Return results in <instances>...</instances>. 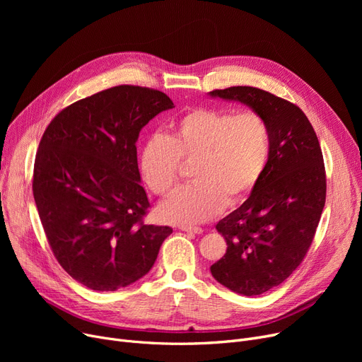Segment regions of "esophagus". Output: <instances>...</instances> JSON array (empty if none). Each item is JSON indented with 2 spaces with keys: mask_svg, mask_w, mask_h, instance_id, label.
Returning <instances> with one entry per match:
<instances>
[{
  "mask_svg": "<svg viewBox=\"0 0 362 362\" xmlns=\"http://www.w3.org/2000/svg\"><path fill=\"white\" fill-rule=\"evenodd\" d=\"M180 229L183 232H187V233H195V235H201L204 230L201 229V227H194V226H180Z\"/></svg>",
  "mask_w": 362,
  "mask_h": 362,
  "instance_id": "34e87169",
  "label": "esophagus"
}]
</instances>
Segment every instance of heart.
I'll use <instances>...</instances> for the list:
<instances>
[{"mask_svg":"<svg viewBox=\"0 0 362 362\" xmlns=\"http://www.w3.org/2000/svg\"><path fill=\"white\" fill-rule=\"evenodd\" d=\"M270 152V126L259 112L198 107L171 122L164 136L146 139L138 167L152 192L168 197L177 185L180 163H192V183L164 201L160 216L173 224H199L252 194Z\"/></svg>","mask_w":362,"mask_h":362,"instance_id":"1","label":"heart"}]
</instances>
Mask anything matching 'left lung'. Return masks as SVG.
Returning a JSON list of instances; mask_svg holds the SVG:
<instances>
[{
  "label": "left lung",
  "mask_w": 362,
  "mask_h": 362,
  "mask_svg": "<svg viewBox=\"0 0 362 362\" xmlns=\"http://www.w3.org/2000/svg\"><path fill=\"white\" fill-rule=\"evenodd\" d=\"M211 97L250 105L272 133L269 165L238 210L216 226L227 243L213 277L254 296L279 286L305 258L326 204V170L308 117L293 103L252 86H230Z\"/></svg>",
  "instance_id": "1"
}]
</instances>
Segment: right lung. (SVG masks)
<instances>
[{
	"mask_svg": "<svg viewBox=\"0 0 362 362\" xmlns=\"http://www.w3.org/2000/svg\"><path fill=\"white\" fill-rule=\"evenodd\" d=\"M161 90L119 85L62 110L33 165V198L54 257L83 286L111 292L139 280L173 232L145 223L136 141L158 112Z\"/></svg>",
	"mask_w": 362,
	"mask_h": 362,
	"instance_id": "add662e5",
	"label": "right lung"
}]
</instances>
